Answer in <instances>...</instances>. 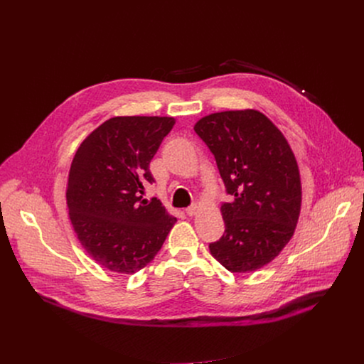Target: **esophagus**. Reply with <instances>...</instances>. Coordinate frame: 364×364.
<instances>
[{
  "instance_id": "34e87169",
  "label": "esophagus",
  "mask_w": 364,
  "mask_h": 364,
  "mask_svg": "<svg viewBox=\"0 0 364 364\" xmlns=\"http://www.w3.org/2000/svg\"><path fill=\"white\" fill-rule=\"evenodd\" d=\"M186 213H187L188 216H194V215H197V213H198V205H197V204H193V205L187 207V209H186Z\"/></svg>"
}]
</instances>
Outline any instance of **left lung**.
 <instances>
[{"label": "left lung", "instance_id": "obj_1", "mask_svg": "<svg viewBox=\"0 0 364 364\" xmlns=\"http://www.w3.org/2000/svg\"><path fill=\"white\" fill-rule=\"evenodd\" d=\"M194 131L233 197L222 204L225 233L209 245L210 253L230 272L268 265L292 237L301 212L299 170L288 141L255 109L210 114Z\"/></svg>", "mask_w": 364, "mask_h": 364}]
</instances>
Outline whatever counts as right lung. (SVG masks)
Returning <instances> with one entry per match:
<instances>
[{
  "instance_id": "1",
  "label": "right lung",
  "mask_w": 364,
  "mask_h": 364,
  "mask_svg": "<svg viewBox=\"0 0 364 364\" xmlns=\"http://www.w3.org/2000/svg\"><path fill=\"white\" fill-rule=\"evenodd\" d=\"M171 117H115L77 148L66 190L80 245L102 268L135 274L161 249L177 222L160 200H142L149 163L173 129Z\"/></svg>"
}]
</instances>
